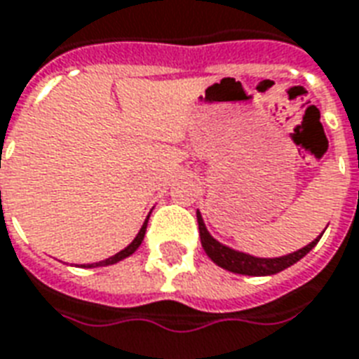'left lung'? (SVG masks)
Here are the masks:
<instances>
[{"instance_id":"1","label":"left lung","mask_w":359,"mask_h":359,"mask_svg":"<svg viewBox=\"0 0 359 359\" xmlns=\"http://www.w3.org/2000/svg\"><path fill=\"white\" fill-rule=\"evenodd\" d=\"M198 226H200V238H201V247L205 249L207 257L217 264V266L224 268L228 272L241 276H272L278 274L285 268L293 266L294 262H299L306 253H310L316 247V243L320 241L323 232L316 238L314 241H310L308 245H304L299 251L293 253L283 255V257H274V259H264V257H253V255L243 253V251H236L232 247L220 243L219 240H215L213 236L207 230L203 217L198 211Z\"/></svg>"}]
</instances>
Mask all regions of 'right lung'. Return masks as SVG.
I'll list each match as a JSON object with an SVG mask.
<instances>
[{"mask_svg":"<svg viewBox=\"0 0 359 359\" xmlns=\"http://www.w3.org/2000/svg\"><path fill=\"white\" fill-rule=\"evenodd\" d=\"M148 219H150V215L146 217L144 224L140 226L139 233L135 236V240L129 243V245L126 247V249H121L119 253H116L114 257H108V259H104V261H98V262H91V264H81V268H97V266H110V264H116V262L123 261V259H127V257H131L137 249L140 247V243H142V240H144V233H146V226H148Z\"/></svg>","mask_w":359,"mask_h":359,"instance_id":"right-lung-1","label":"right lung"}]
</instances>
